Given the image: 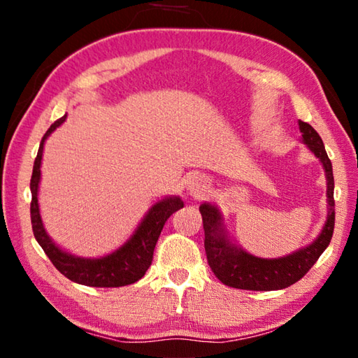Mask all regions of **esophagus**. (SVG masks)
Masks as SVG:
<instances>
[{
	"label": "esophagus",
	"mask_w": 358,
	"mask_h": 358,
	"mask_svg": "<svg viewBox=\"0 0 358 358\" xmlns=\"http://www.w3.org/2000/svg\"><path fill=\"white\" fill-rule=\"evenodd\" d=\"M207 189H208V181L203 177H201V175H194V177H191L189 181H187V192L194 197L202 196Z\"/></svg>",
	"instance_id": "34e87169"
}]
</instances>
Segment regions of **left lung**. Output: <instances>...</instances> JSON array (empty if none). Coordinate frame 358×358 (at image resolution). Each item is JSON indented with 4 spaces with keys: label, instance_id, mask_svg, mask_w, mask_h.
<instances>
[{
    "label": "left lung",
    "instance_id": "obj_1",
    "mask_svg": "<svg viewBox=\"0 0 358 358\" xmlns=\"http://www.w3.org/2000/svg\"><path fill=\"white\" fill-rule=\"evenodd\" d=\"M300 141L317 157L327 178V220L322 230L310 245L300 248L287 256L264 259L252 256L229 237L224 216L215 203L203 202L201 210L205 230V252L208 265L217 280L229 287L245 290H280L301 280L308 270L317 262L327 246L330 245L335 229V180L331 162L327 156L324 142L311 124L299 121Z\"/></svg>",
    "mask_w": 358,
    "mask_h": 358
}]
</instances>
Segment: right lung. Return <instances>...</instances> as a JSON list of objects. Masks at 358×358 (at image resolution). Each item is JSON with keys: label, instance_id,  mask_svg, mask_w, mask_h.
Wrapping results in <instances>:
<instances>
[{"label": "right lung", "instance_id": "obj_1", "mask_svg": "<svg viewBox=\"0 0 358 358\" xmlns=\"http://www.w3.org/2000/svg\"><path fill=\"white\" fill-rule=\"evenodd\" d=\"M66 117L68 115L57 120L48 128L44 137H42L38 156L34 159L31 183H29V189H31V208L29 210H31L33 234L42 250L47 254V257L52 260V264L57 266L59 273L64 275L68 280L90 287L128 286V284L138 281L147 273L151 260H153V251L162 227H164L171 215L183 208L185 203L178 196H167L157 201L145 213L143 220L138 222L137 229L131 235L129 240L124 245H121L118 250L106 254V256L82 257L58 246L52 240L50 235L47 234L44 222H42L38 194L41 185L42 153H44L45 141L53 131L64 123Z\"/></svg>", "mask_w": 358, "mask_h": 358}]
</instances>
